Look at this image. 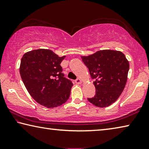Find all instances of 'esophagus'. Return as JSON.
Returning a JSON list of instances; mask_svg holds the SVG:
<instances>
[{
  "mask_svg": "<svg viewBox=\"0 0 149 149\" xmlns=\"http://www.w3.org/2000/svg\"><path fill=\"white\" fill-rule=\"evenodd\" d=\"M75 83H76V84H81V79L77 78V79H75Z\"/></svg>",
  "mask_w": 149,
  "mask_h": 149,
  "instance_id": "esophagus-1",
  "label": "esophagus"
}]
</instances>
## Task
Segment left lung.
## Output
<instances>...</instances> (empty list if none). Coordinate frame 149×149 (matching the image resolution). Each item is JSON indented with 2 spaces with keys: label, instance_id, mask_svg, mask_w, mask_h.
<instances>
[{
  "label": "left lung",
  "instance_id": "left-lung-1",
  "mask_svg": "<svg viewBox=\"0 0 149 149\" xmlns=\"http://www.w3.org/2000/svg\"><path fill=\"white\" fill-rule=\"evenodd\" d=\"M81 58L96 88V94L88 101L100 108L109 106L120 96L127 81L129 63L125 55L118 51L106 49Z\"/></svg>",
  "mask_w": 149,
  "mask_h": 149
}]
</instances>
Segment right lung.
Returning a JSON list of instances; mask_svg holds the SVG:
<instances>
[{
  "label": "right lung",
  "instance_id": "add662e5",
  "mask_svg": "<svg viewBox=\"0 0 149 149\" xmlns=\"http://www.w3.org/2000/svg\"><path fill=\"white\" fill-rule=\"evenodd\" d=\"M65 57L39 49L26 52L21 59L19 71L24 85L33 98L46 108L61 106L70 96L73 84L64 77L60 65Z\"/></svg>",
  "mask_w": 149,
  "mask_h": 149
}]
</instances>
